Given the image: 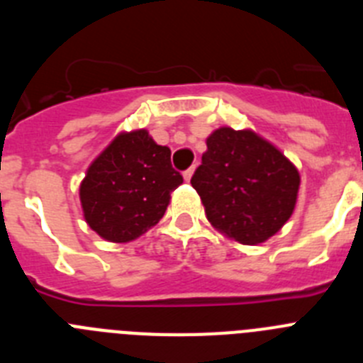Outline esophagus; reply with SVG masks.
I'll list each match as a JSON object with an SVG mask.
<instances>
[{"mask_svg": "<svg viewBox=\"0 0 363 363\" xmlns=\"http://www.w3.org/2000/svg\"><path fill=\"white\" fill-rule=\"evenodd\" d=\"M194 171H196V165H192L191 169H187V171L184 172V178H185V182H191V178H192V174H194Z\"/></svg>", "mask_w": 363, "mask_h": 363, "instance_id": "34e87169", "label": "esophagus"}]
</instances>
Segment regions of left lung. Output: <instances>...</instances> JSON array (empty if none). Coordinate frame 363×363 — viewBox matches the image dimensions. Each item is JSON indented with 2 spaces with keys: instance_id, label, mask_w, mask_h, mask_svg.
<instances>
[{
  "instance_id": "1",
  "label": "left lung",
  "mask_w": 363,
  "mask_h": 363,
  "mask_svg": "<svg viewBox=\"0 0 363 363\" xmlns=\"http://www.w3.org/2000/svg\"><path fill=\"white\" fill-rule=\"evenodd\" d=\"M191 179L211 225L242 245L267 242L294 213L300 172L277 145L251 129L220 127Z\"/></svg>"
}]
</instances>
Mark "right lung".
Segmentation results:
<instances>
[{"label":"right lung","mask_w":363,"mask_h":363,"mask_svg":"<svg viewBox=\"0 0 363 363\" xmlns=\"http://www.w3.org/2000/svg\"><path fill=\"white\" fill-rule=\"evenodd\" d=\"M182 184L169 147L158 145L145 129L120 133L79 184L83 218L107 242H133L162 220Z\"/></svg>","instance_id":"right-lung-1"}]
</instances>
